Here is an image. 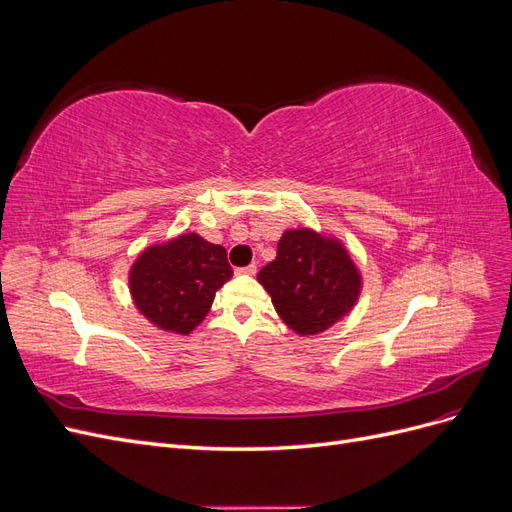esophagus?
<instances>
[{
  "instance_id": "esophagus-1",
  "label": "esophagus",
  "mask_w": 512,
  "mask_h": 512,
  "mask_svg": "<svg viewBox=\"0 0 512 512\" xmlns=\"http://www.w3.org/2000/svg\"><path fill=\"white\" fill-rule=\"evenodd\" d=\"M237 275H254L256 273V265H247V267H239L237 271H235Z\"/></svg>"
}]
</instances>
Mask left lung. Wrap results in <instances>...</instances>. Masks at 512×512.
Here are the masks:
<instances>
[{
    "mask_svg": "<svg viewBox=\"0 0 512 512\" xmlns=\"http://www.w3.org/2000/svg\"><path fill=\"white\" fill-rule=\"evenodd\" d=\"M275 312L299 335H318L342 320L361 294V273L346 247L316 230H286L277 256L258 273Z\"/></svg>",
    "mask_w": 512,
    "mask_h": 512,
    "instance_id": "1",
    "label": "left lung"
}]
</instances>
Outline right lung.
Listing matches in <instances>:
<instances>
[{
    "label": "right lung",
    "instance_id": "obj_1",
    "mask_svg": "<svg viewBox=\"0 0 512 512\" xmlns=\"http://www.w3.org/2000/svg\"><path fill=\"white\" fill-rule=\"evenodd\" d=\"M232 277L222 245L196 232L151 245L130 269L134 305L162 331L188 335L209 314L215 292Z\"/></svg>",
    "mask_w": 512,
    "mask_h": 512
}]
</instances>
